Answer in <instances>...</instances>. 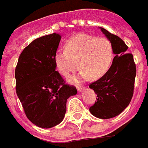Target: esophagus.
<instances>
[{"label": "esophagus", "mask_w": 148, "mask_h": 148, "mask_svg": "<svg viewBox=\"0 0 148 148\" xmlns=\"http://www.w3.org/2000/svg\"><path fill=\"white\" fill-rule=\"evenodd\" d=\"M84 89V87H77V90H78V92H81Z\"/></svg>", "instance_id": "esophagus-1"}]
</instances>
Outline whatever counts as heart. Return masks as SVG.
Listing matches in <instances>:
<instances>
[{"label": "heart", "mask_w": 148, "mask_h": 148, "mask_svg": "<svg viewBox=\"0 0 148 148\" xmlns=\"http://www.w3.org/2000/svg\"><path fill=\"white\" fill-rule=\"evenodd\" d=\"M65 48L56 51L55 64L64 77L70 76L79 67L82 70L79 75L70 79L74 84L90 77L92 79L101 78L107 73L114 58L110 42L90 34H75L67 41Z\"/></svg>", "instance_id": "obj_1"}]
</instances>
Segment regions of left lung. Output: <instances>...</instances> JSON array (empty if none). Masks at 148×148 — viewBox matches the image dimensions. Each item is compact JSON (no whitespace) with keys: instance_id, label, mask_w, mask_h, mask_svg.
<instances>
[{"instance_id":"1","label":"left lung","mask_w":148,"mask_h":148,"mask_svg":"<svg viewBox=\"0 0 148 148\" xmlns=\"http://www.w3.org/2000/svg\"><path fill=\"white\" fill-rule=\"evenodd\" d=\"M113 46L115 54L112 64L102 77L89 85L97 95V102L89 110L100 119L119 115L129 105L133 95L136 69L132 53L121 38L99 27Z\"/></svg>"}]
</instances>
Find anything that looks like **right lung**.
<instances>
[{
	"mask_svg": "<svg viewBox=\"0 0 148 148\" xmlns=\"http://www.w3.org/2000/svg\"><path fill=\"white\" fill-rule=\"evenodd\" d=\"M61 38L53 33L34 39L21 53L15 72L17 96L26 115L42 129L63 121L67 99L77 94L56 71L54 55Z\"/></svg>",
	"mask_w": 148,
	"mask_h": 148,
	"instance_id": "obj_1",
	"label": "right lung"
}]
</instances>
